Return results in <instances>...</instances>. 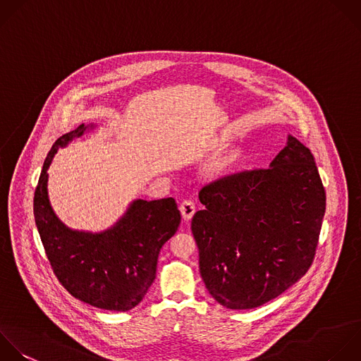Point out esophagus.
<instances>
[{"label":"esophagus","instance_id":"34e87169","mask_svg":"<svg viewBox=\"0 0 361 361\" xmlns=\"http://www.w3.org/2000/svg\"><path fill=\"white\" fill-rule=\"evenodd\" d=\"M180 213H182V217H183V220H190L192 217H193V214H195V212H196V206H195V203L192 202V200H183L182 203H180Z\"/></svg>","mask_w":361,"mask_h":361}]
</instances>
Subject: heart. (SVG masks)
<instances>
[{
  "mask_svg": "<svg viewBox=\"0 0 361 361\" xmlns=\"http://www.w3.org/2000/svg\"><path fill=\"white\" fill-rule=\"evenodd\" d=\"M237 161H238V152L228 151V152L217 157L207 165V173H210L212 176L226 175L227 172H230L233 169V166L237 164Z\"/></svg>",
  "mask_w": 361,
  "mask_h": 361,
  "instance_id": "b5f03b06",
  "label": "heart"
}]
</instances>
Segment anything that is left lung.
<instances>
[{
    "label": "left lung",
    "instance_id": "1",
    "mask_svg": "<svg viewBox=\"0 0 361 361\" xmlns=\"http://www.w3.org/2000/svg\"><path fill=\"white\" fill-rule=\"evenodd\" d=\"M192 219L199 268L224 307L252 309L300 279L314 258L326 193L309 148L288 135L268 169L202 188Z\"/></svg>",
    "mask_w": 361,
    "mask_h": 361
}]
</instances>
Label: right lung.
<instances>
[{
	"label": "right lung",
	"mask_w": 361,
	"mask_h": 361,
	"mask_svg": "<svg viewBox=\"0 0 361 361\" xmlns=\"http://www.w3.org/2000/svg\"><path fill=\"white\" fill-rule=\"evenodd\" d=\"M92 128L93 124H80L51 148L35 189L34 216L47 257L65 289L92 306L127 312L152 285L159 251L176 233L180 212L172 197L137 199L104 231H79L65 226L49 203L48 168L59 148Z\"/></svg>",
	"instance_id": "1"
}]
</instances>
